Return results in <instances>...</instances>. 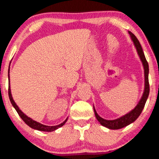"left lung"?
I'll return each mask as SVG.
<instances>
[{
  "instance_id": "obj_1",
  "label": "left lung",
  "mask_w": 159,
  "mask_h": 159,
  "mask_svg": "<svg viewBox=\"0 0 159 159\" xmlns=\"http://www.w3.org/2000/svg\"><path fill=\"white\" fill-rule=\"evenodd\" d=\"M129 34L130 35L131 40L134 42V44L136 47L137 53H138L139 56L141 59V61L142 62L143 66H144V93L142 98H141L140 101L139 102L138 105H136V107L134 110L130 111V112L127 113L125 116H122L120 118H118L114 120H107V119H104L102 117L98 115V113L96 111L93 106V111L96 116V118L99 122L102 125V126L107 127V128L111 129V130H118L121 129L122 127H125L129 125L131 123L135 121L139 116L141 113L142 112L143 109H144V105H145L146 101L148 99L149 93H150V85H149V80H148V74H149V66L148 62L147 61L145 56H144V52H143L142 46H141L139 41L136 38V37L133 34L132 32H129Z\"/></svg>"
}]
</instances>
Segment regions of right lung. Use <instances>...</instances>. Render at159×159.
<instances>
[{
  "label": "right lung",
  "mask_w": 159,
  "mask_h": 159,
  "mask_svg": "<svg viewBox=\"0 0 159 159\" xmlns=\"http://www.w3.org/2000/svg\"><path fill=\"white\" fill-rule=\"evenodd\" d=\"M8 76H9V75H8ZM9 99H10L11 105H12V106L15 107V109L16 110V111L19 114L20 116V118L23 119V121H24L25 124H26L27 125H29V126L30 127H32V128L35 129V130H40V131H45V132H52V131L58 129L59 127H62V125H64L65 123L67 121L68 118L66 119V120L63 121V122L61 123V124L58 125H55V126H47V125L40 124V123L38 122V121L33 120L32 119L29 118V117H28L26 115L24 114V113H23L22 111L19 109L18 106H17V105H16V103L15 102V101L13 100L12 96H11V89H10V85H9Z\"/></svg>",
  "instance_id": "add662e5"
}]
</instances>
